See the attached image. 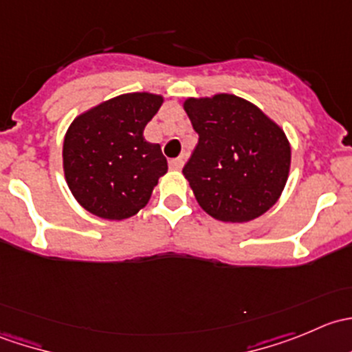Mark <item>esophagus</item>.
<instances>
[{
  "instance_id": "34e87169",
  "label": "esophagus",
  "mask_w": 352,
  "mask_h": 352,
  "mask_svg": "<svg viewBox=\"0 0 352 352\" xmlns=\"http://www.w3.org/2000/svg\"><path fill=\"white\" fill-rule=\"evenodd\" d=\"M170 168L172 170H180L184 166V158H173L168 162Z\"/></svg>"
}]
</instances>
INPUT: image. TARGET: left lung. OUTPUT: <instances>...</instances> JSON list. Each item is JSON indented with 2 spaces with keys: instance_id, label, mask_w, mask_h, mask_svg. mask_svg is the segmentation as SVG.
Instances as JSON below:
<instances>
[{
  "instance_id": "obj_1",
  "label": "left lung",
  "mask_w": 352,
  "mask_h": 352,
  "mask_svg": "<svg viewBox=\"0 0 352 352\" xmlns=\"http://www.w3.org/2000/svg\"><path fill=\"white\" fill-rule=\"evenodd\" d=\"M184 109L199 143L182 172L199 206L226 223L250 221L271 209L289 175L285 131L236 95L187 98Z\"/></svg>"
}]
</instances>
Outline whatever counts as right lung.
<instances>
[{"instance_id":"1","label":"right lung","mask_w":352,"mask_h":352,"mask_svg":"<svg viewBox=\"0 0 352 352\" xmlns=\"http://www.w3.org/2000/svg\"><path fill=\"white\" fill-rule=\"evenodd\" d=\"M162 95L124 94L80 113L67 127L63 168L74 199L91 214L126 219L150 201L168 165L143 136Z\"/></svg>"}]
</instances>
